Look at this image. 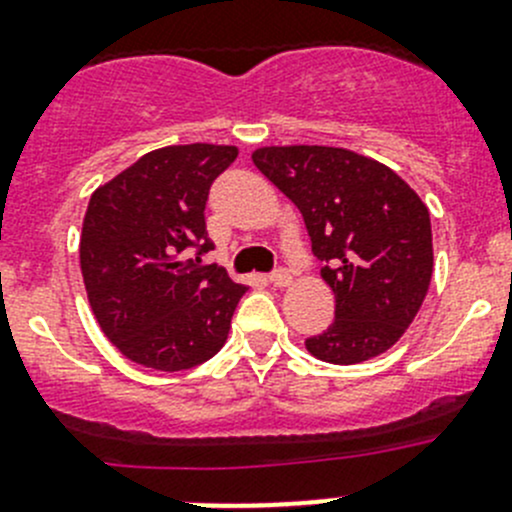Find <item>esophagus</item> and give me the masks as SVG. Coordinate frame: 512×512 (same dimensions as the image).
I'll list each match as a JSON object with an SVG mask.
<instances>
[{
    "label": "esophagus",
    "instance_id": "esophagus-1",
    "mask_svg": "<svg viewBox=\"0 0 512 512\" xmlns=\"http://www.w3.org/2000/svg\"><path fill=\"white\" fill-rule=\"evenodd\" d=\"M269 281L274 286H286L291 281V274H289V269H284V266H279V269H274L269 274Z\"/></svg>",
    "mask_w": 512,
    "mask_h": 512
}]
</instances>
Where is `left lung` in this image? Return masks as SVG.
Returning a JSON list of instances; mask_svg holds the SVG:
<instances>
[{
    "label": "left lung",
    "mask_w": 512,
    "mask_h": 512,
    "mask_svg": "<svg viewBox=\"0 0 512 512\" xmlns=\"http://www.w3.org/2000/svg\"><path fill=\"white\" fill-rule=\"evenodd\" d=\"M253 163L291 198L321 276L337 296L334 321L306 339L314 357L357 364L387 352L420 311L432 279L430 213L387 165L344 148H261Z\"/></svg>",
    "instance_id": "1"
}]
</instances>
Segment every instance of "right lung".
<instances>
[{"label": "right lung", "instance_id": "right-lung-1", "mask_svg": "<svg viewBox=\"0 0 512 512\" xmlns=\"http://www.w3.org/2000/svg\"><path fill=\"white\" fill-rule=\"evenodd\" d=\"M236 155L231 145H170L92 193L80 238L87 299L135 364L180 372L226 342L246 286L201 259L213 248L208 193Z\"/></svg>", "mask_w": 512, "mask_h": 512}]
</instances>
